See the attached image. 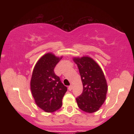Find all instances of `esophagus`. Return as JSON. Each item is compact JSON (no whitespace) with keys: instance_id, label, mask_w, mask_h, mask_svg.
Segmentation results:
<instances>
[{"instance_id":"esophagus-1","label":"esophagus","mask_w":134,"mask_h":134,"mask_svg":"<svg viewBox=\"0 0 134 134\" xmlns=\"http://www.w3.org/2000/svg\"><path fill=\"white\" fill-rule=\"evenodd\" d=\"M68 89H69V91H71V90H72V85L69 86V87H68Z\"/></svg>"}]
</instances>
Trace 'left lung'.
I'll return each mask as SVG.
<instances>
[{
  "instance_id": "8db88e82",
  "label": "left lung",
  "mask_w": 134,
  "mask_h": 134,
  "mask_svg": "<svg viewBox=\"0 0 134 134\" xmlns=\"http://www.w3.org/2000/svg\"><path fill=\"white\" fill-rule=\"evenodd\" d=\"M73 60L79 69L83 85L82 94L76 98L78 107L86 113L96 112L107 98L108 85L103 72L90 57H74Z\"/></svg>"
}]
</instances>
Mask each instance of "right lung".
I'll list each match as a JSON object with an SVG mask.
<instances>
[{"mask_svg":"<svg viewBox=\"0 0 134 134\" xmlns=\"http://www.w3.org/2000/svg\"><path fill=\"white\" fill-rule=\"evenodd\" d=\"M62 58L51 52L46 53L38 60L32 73L30 87L35 103L47 113L60 108L67 90L53 71Z\"/></svg>","mask_w":134,"mask_h":134,"instance_id":"right-lung-1","label":"right lung"}]
</instances>
